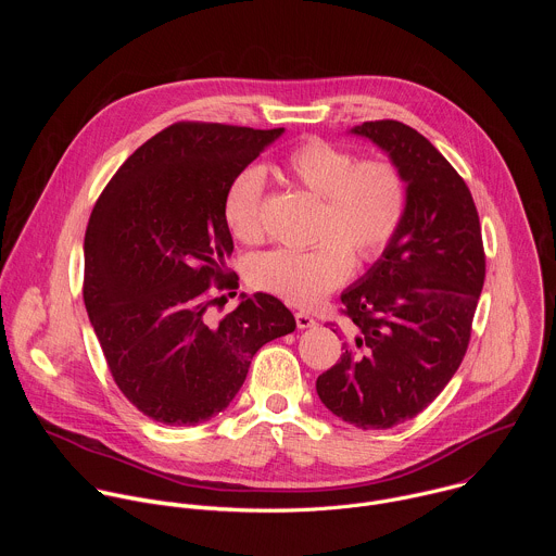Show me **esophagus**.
I'll return each instance as SVG.
<instances>
[{"mask_svg":"<svg viewBox=\"0 0 556 556\" xmlns=\"http://www.w3.org/2000/svg\"><path fill=\"white\" fill-rule=\"evenodd\" d=\"M294 321H296V328H299V330H309V328H316L314 316H309V314H307V312H303V309L294 312Z\"/></svg>","mask_w":556,"mask_h":556,"instance_id":"obj_1","label":"esophagus"}]
</instances>
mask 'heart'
Listing matches in <instances>:
<instances>
[{"label": "heart", "instance_id": "heart-1", "mask_svg": "<svg viewBox=\"0 0 556 556\" xmlns=\"http://www.w3.org/2000/svg\"><path fill=\"white\" fill-rule=\"evenodd\" d=\"M283 172L303 189L321 198L316 237L309 249H273L249 262L253 288L292 305H314L339 288L358 262L384 253L401 230L407 211V180L387 157H358L321 138L299 142L283 157ZM266 178L260 167L237 174L222 200V219L240 242L262 235V198Z\"/></svg>", "mask_w": 556, "mask_h": 556}]
</instances>
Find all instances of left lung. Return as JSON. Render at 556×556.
I'll return each mask as SVG.
<instances>
[{"label": "left lung", "mask_w": 556, "mask_h": 556, "mask_svg": "<svg viewBox=\"0 0 556 556\" xmlns=\"http://www.w3.org/2000/svg\"><path fill=\"white\" fill-rule=\"evenodd\" d=\"M387 151L407 180L393 242L341 294V361L316 378L321 403L358 429H391L429 407L457 371L486 277L480 215L462 176L414 127L352 129ZM334 326V324H330Z\"/></svg>", "instance_id": "left-lung-1"}]
</instances>
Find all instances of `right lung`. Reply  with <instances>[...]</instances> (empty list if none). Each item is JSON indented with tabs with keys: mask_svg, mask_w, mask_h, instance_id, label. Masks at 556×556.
I'll return each mask as SVG.
<instances>
[{
	"mask_svg": "<svg viewBox=\"0 0 556 556\" xmlns=\"http://www.w3.org/2000/svg\"><path fill=\"white\" fill-rule=\"evenodd\" d=\"M281 134L174 123L127 157L94 204L86 309L114 382L155 422L193 427L224 412L257 350L296 328L266 292L211 319V283L232 288L224 191Z\"/></svg>",
	"mask_w": 556,
	"mask_h": 556,
	"instance_id": "1",
	"label": "right lung"
}]
</instances>
